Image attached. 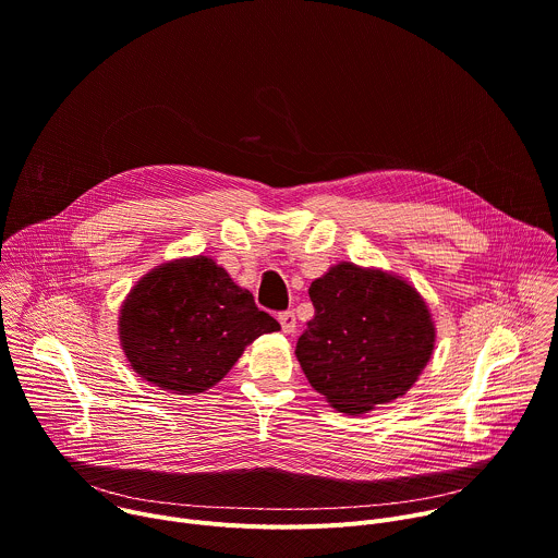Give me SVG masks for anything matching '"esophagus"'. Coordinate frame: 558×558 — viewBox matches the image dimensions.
Listing matches in <instances>:
<instances>
[{
    "label": "esophagus",
    "mask_w": 558,
    "mask_h": 558,
    "mask_svg": "<svg viewBox=\"0 0 558 558\" xmlns=\"http://www.w3.org/2000/svg\"><path fill=\"white\" fill-rule=\"evenodd\" d=\"M278 323H280V327H282V333L291 336V333L295 331V315H293L291 311L280 313V315H278Z\"/></svg>",
    "instance_id": "obj_1"
}]
</instances>
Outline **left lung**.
<instances>
[{"label": "left lung", "instance_id": "1", "mask_svg": "<svg viewBox=\"0 0 558 558\" xmlns=\"http://www.w3.org/2000/svg\"><path fill=\"white\" fill-rule=\"evenodd\" d=\"M308 298L315 315L295 357L336 411L364 415L411 390L430 362L437 331L407 278L338 263L311 282Z\"/></svg>", "mask_w": 558, "mask_h": 558}]
</instances>
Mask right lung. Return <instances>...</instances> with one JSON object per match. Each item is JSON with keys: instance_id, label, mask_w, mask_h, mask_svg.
<instances>
[{"instance_id": "add662e5", "label": "right lung", "mask_w": 558, "mask_h": 558, "mask_svg": "<svg viewBox=\"0 0 558 558\" xmlns=\"http://www.w3.org/2000/svg\"><path fill=\"white\" fill-rule=\"evenodd\" d=\"M274 331L280 325L209 256L149 269L119 308V342L132 371L174 395L205 392Z\"/></svg>"}]
</instances>
